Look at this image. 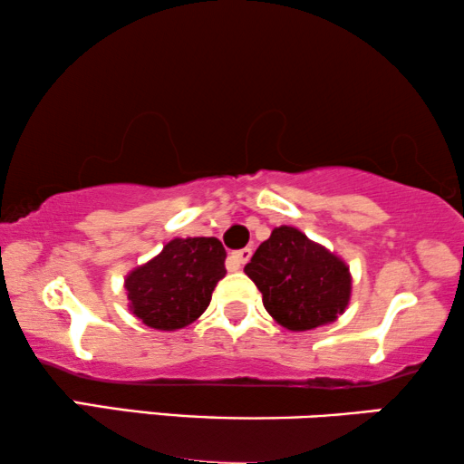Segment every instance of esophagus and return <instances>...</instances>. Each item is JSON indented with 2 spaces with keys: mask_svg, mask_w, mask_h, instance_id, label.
Masks as SVG:
<instances>
[{
  "mask_svg": "<svg viewBox=\"0 0 464 464\" xmlns=\"http://www.w3.org/2000/svg\"><path fill=\"white\" fill-rule=\"evenodd\" d=\"M251 253H253V249H249V246H245V249H238V251H232L230 257H227V264H230L232 270H238L240 266L249 262Z\"/></svg>",
  "mask_w": 464,
  "mask_h": 464,
  "instance_id": "obj_1",
  "label": "esophagus"
}]
</instances>
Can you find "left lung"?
<instances>
[{
    "instance_id": "8db88e82",
    "label": "left lung",
    "mask_w": 464,
    "mask_h": 464,
    "mask_svg": "<svg viewBox=\"0 0 464 464\" xmlns=\"http://www.w3.org/2000/svg\"><path fill=\"white\" fill-rule=\"evenodd\" d=\"M278 325L306 332L338 319L351 302L348 266L291 226L275 227L245 266Z\"/></svg>"
}]
</instances>
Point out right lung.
I'll return each mask as SVG.
<instances>
[{"instance_id":"add662e5","label":"right lung","mask_w":464,"mask_h":464,"mask_svg":"<svg viewBox=\"0 0 464 464\" xmlns=\"http://www.w3.org/2000/svg\"><path fill=\"white\" fill-rule=\"evenodd\" d=\"M224 262V245L213 237L169 240L154 259L124 278L130 313L160 332L189 325L226 276Z\"/></svg>"}]
</instances>
